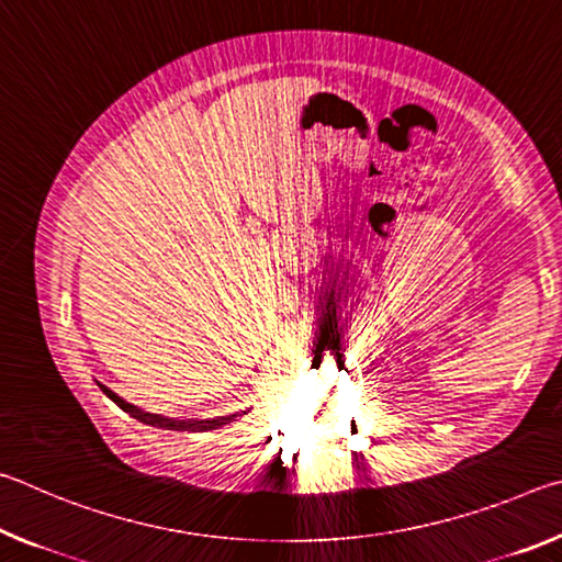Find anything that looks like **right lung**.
<instances>
[{
  "label": "right lung",
  "mask_w": 562,
  "mask_h": 562,
  "mask_svg": "<svg viewBox=\"0 0 562 562\" xmlns=\"http://www.w3.org/2000/svg\"><path fill=\"white\" fill-rule=\"evenodd\" d=\"M99 389L111 398L113 404H119L123 412L131 414L133 418H138V422H144L148 426H156V429H166V431H213V429H221V426H225V424L237 422V416L247 414V412H243V414H227V416H215V418H168V416L150 414V412H144V408L128 404L126 398L113 394L109 386L99 384Z\"/></svg>",
  "instance_id": "right-lung-1"
}]
</instances>
